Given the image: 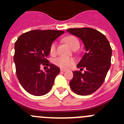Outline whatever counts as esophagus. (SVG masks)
I'll list each match as a JSON object with an SVG mask.
<instances>
[{
	"mask_svg": "<svg viewBox=\"0 0 124 124\" xmlns=\"http://www.w3.org/2000/svg\"><path fill=\"white\" fill-rule=\"evenodd\" d=\"M66 70H64V69H61V72H65Z\"/></svg>",
	"mask_w": 124,
	"mask_h": 124,
	"instance_id": "34e87169",
	"label": "esophagus"
}]
</instances>
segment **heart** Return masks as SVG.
I'll use <instances>...</instances> for the list:
<instances>
[{
  "mask_svg": "<svg viewBox=\"0 0 124 124\" xmlns=\"http://www.w3.org/2000/svg\"><path fill=\"white\" fill-rule=\"evenodd\" d=\"M63 41L72 50H77L79 46V41L78 39L73 35H69L63 38ZM50 53L51 55H54L56 53V43L53 42L50 47ZM74 60L71 58L60 56L54 59V63L55 65L61 68H68L74 64Z\"/></svg>",
  "mask_w": 124,
  "mask_h": 124,
  "instance_id": "1",
  "label": "heart"
}]
</instances>
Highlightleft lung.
I'll return each instance as SVG.
<instances>
[{
    "instance_id": "8db88e82",
    "label": "left lung",
    "mask_w": 124,
    "mask_h": 124,
    "mask_svg": "<svg viewBox=\"0 0 124 124\" xmlns=\"http://www.w3.org/2000/svg\"><path fill=\"white\" fill-rule=\"evenodd\" d=\"M68 32L79 38L84 43L86 53L77 65L84 73L73 71L70 82L72 91L81 96L94 93L104 81L110 67L112 48L109 41L102 33L91 28H74Z\"/></svg>"
}]
</instances>
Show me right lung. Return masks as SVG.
I'll list each match as a JSON object with an SVG mask.
<instances>
[{"instance_id": "add662e5", "label": "right lung", "mask_w": 124, "mask_h": 124, "mask_svg": "<svg viewBox=\"0 0 124 124\" xmlns=\"http://www.w3.org/2000/svg\"><path fill=\"white\" fill-rule=\"evenodd\" d=\"M61 30H32L22 34L15 43L14 60L20 83L27 93L43 96L52 87L56 76L60 73L58 66L47 62L53 41L63 34ZM41 65L50 68L43 72Z\"/></svg>"}]
</instances>
